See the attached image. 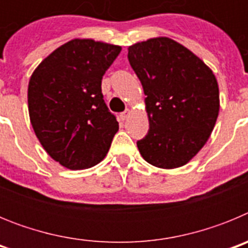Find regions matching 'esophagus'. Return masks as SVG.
<instances>
[{
  "instance_id": "obj_1",
  "label": "esophagus",
  "mask_w": 248,
  "mask_h": 248,
  "mask_svg": "<svg viewBox=\"0 0 248 248\" xmlns=\"http://www.w3.org/2000/svg\"><path fill=\"white\" fill-rule=\"evenodd\" d=\"M130 113H131V111L129 110V109H126L125 111H123V113H120V119H122V120L128 119V117H129V115H130Z\"/></svg>"
}]
</instances>
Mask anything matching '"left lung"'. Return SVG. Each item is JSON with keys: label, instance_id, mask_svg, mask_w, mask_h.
Listing matches in <instances>:
<instances>
[{"label": "left lung", "instance_id": "obj_1", "mask_svg": "<svg viewBox=\"0 0 248 248\" xmlns=\"http://www.w3.org/2000/svg\"><path fill=\"white\" fill-rule=\"evenodd\" d=\"M141 82L149 131L138 140L141 156L161 169L180 168L206 144L220 110L217 80L199 57L168 37L128 48Z\"/></svg>", "mask_w": 248, "mask_h": 248}]
</instances>
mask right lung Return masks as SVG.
<instances>
[{
	"label": "right lung",
	"mask_w": 248,
	"mask_h": 248,
	"mask_svg": "<svg viewBox=\"0 0 248 248\" xmlns=\"http://www.w3.org/2000/svg\"><path fill=\"white\" fill-rule=\"evenodd\" d=\"M122 47L72 39L36 68L28 84V111L50 157L71 170L105 157L119 123L103 99L102 79Z\"/></svg>",
	"instance_id": "add662e5"
}]
</instances>
